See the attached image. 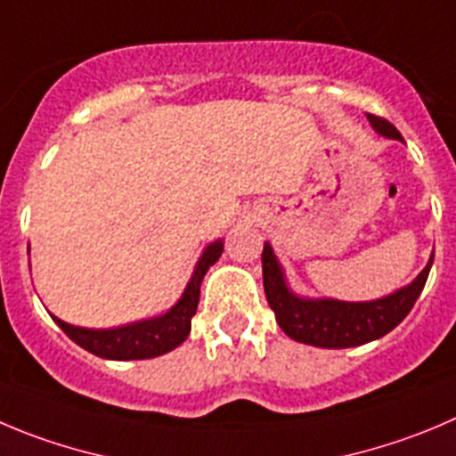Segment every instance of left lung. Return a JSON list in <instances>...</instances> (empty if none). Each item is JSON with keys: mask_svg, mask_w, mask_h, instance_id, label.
Listing matches in <instances>:
<instances>
[{"mask_svg": "<svg viewBox=\"0 0 456 456\" xmlns=\"http://www.w3.org/2000/svg\"><path fill=\"white\" fill-rule=\"evenodd\" d=\"M367 118L378 134L403 142L401 132L389 121L373 114H367ZM261 261L267 304L274 310L276 324L288 338L319 348H351L380 339L410 314L425 288L434 254L411 283L373 301H339L329 299V297L310 299V297L297 295L288 286L286 272L281 267L270 242L263 245Z\"/></svg>", "mask_w": 456, "mask_h": 456, "instance_id": "8db88e82", "label": "left lung"}]
</instances>
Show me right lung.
<instances>
[{
	"mask_svg": "<svg viewBox=\"0 0 456 456\" xmlns=\"http://www.w3.org/2000/svg\"><path fill=\"white\" fill-rule=\"evenodd\" d=\"M223 240H214L204 248L184 292L177 304L166 310L164 314L142 319L134 324L117 326V329H83V326L67 324L55 314L51 317L78 346L94 355L105 357V360H151V357L164 355L189 338L191 317L198 310L200 301V283L208 267L223 256Z\"/></svg>",
	"mask_w": 456,
	"mask_h": 456,
	"instance_id": "1",
	"label": "right lung"
}]
</instances>
